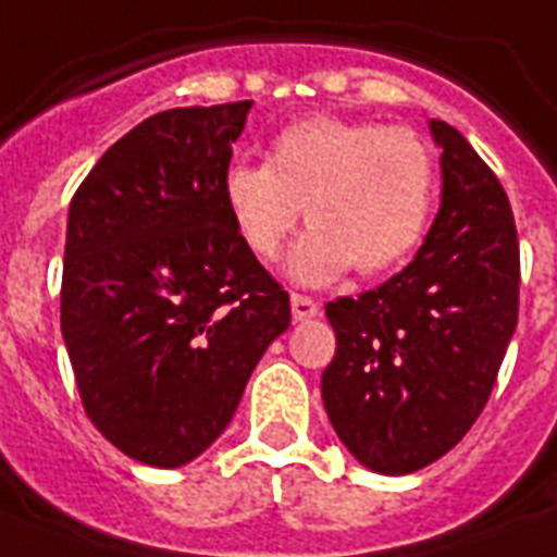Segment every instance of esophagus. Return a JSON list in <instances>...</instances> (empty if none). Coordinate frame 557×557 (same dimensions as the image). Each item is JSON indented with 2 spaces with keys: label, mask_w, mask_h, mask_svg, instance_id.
Segmentation results:
<instances>
[{
  "label": "esophagus",
  "mask_w": 557,
  "mask_h": 557,
  "mask_svg": "<svg viewBox=\"0 0 557 557\" xmlns=\"http://www.w3.org/2000/svg\"><path fill=\"white\" fill-rule=\"evenodd\" d=\"M321 312V306L314 304L312 297L306 295H292V318L295 321H312Z\"/></svg>",
  "instance_id": "esophagus-1"
}]
</instances>
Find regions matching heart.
I'll list each match as a JSON object with an SVG mask.
<instances>
[{
	"instance_id": "b5f03b06",
	"label": "heart",
	"mask_w": 557,
	"mask_h": 557,
	"mask_svg": "<svg viewBox=\"0 0 557 557\" xmlns=\"http://www.w3.org/2000/svg\"><path fill=\"white\" fill-rule=\"evenodd\" d=\"M227 216L245 248L274 260L300 222L312 227L288 251V277L326 286L396 269L419 248L436 201V161L410 129L314 115L274 135L265 164L234 161L222 176Z\"/></svg>"
}]
</instances>
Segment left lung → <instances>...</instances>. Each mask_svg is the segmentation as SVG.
<instances>
[{"label": "left lung", "instance_id": "obj_1", "mask_svg": "<svg viewBox=\"0 0 557 557\" xmlns=\"http://www.w3.org/2000/svg\"><path fill=\"white\" fill-rule=\"evenodd\" d=\"M442 205L413 262L358 297L326 304L338 349L321 393L338 440L379 474L448 454L483 413L515 326L520 248L509 196L445 121Z\"/></svg>", "mask_w": 557, "mask_h": 557}]
</instances>
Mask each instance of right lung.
Returning a JSON list of instances; mask_svg holds the SVG:
<instances>
[{
	"label": "right lung",
	"instance_id": "1",
	"mask_svg": "<svg viewBox=\"0 0 557 557\" xmlns=\"http://www.w3.org/2000/svg\"><path fill=\"white\" fill-rule=\"evenodd\" d=\"M251 100L168 109L109 147L69 205L60 326L91 424L178 468L234 419L292 323L222 199Z\"/></svg>",
	"mask_w": 557,
	"mask_h": 557
}]
</instances>
